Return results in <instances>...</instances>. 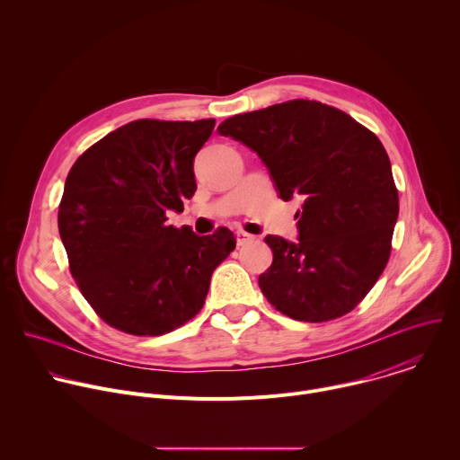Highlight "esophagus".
I'll return each instance as SVG.
<instances>
[{"instance_id": "esophagus-1", "label": "esophagus", "mask_w": 460, "mask_h": 460, "mask_svg": "<svg viewBox=\"0 0 460 460\" xmlns=\"http://www.w3.org/2000/svg\"><path fill=\"white\" fill-rule=\"evenodd\" d=\"M251 240H254L252 234H249V233H245V231H238V233H236V243H238V245H245V243H249Z\"/></svg>"}]
</instances>
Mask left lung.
Returning a JSON list of instances; mask_svg holds the SVG:
<instances>
[{
  "mask_svg": "<svg viewBox=\"0 0 460 460\" xmlns=\"http://www.w3.org/2000/svg\"><path fill=\"white\" fill-rule=\"evenodd\" d=\"M218 133L260 156L282 200H302L298 240L266 236L273 264L258 277L261 293L295 320L349 313L382 275L399 217L380 140L349 114L311 100L236 114Z\"/></svg>",
  "mask_w": 460,
  "mask_h": 460,
  "instance_id": "obj_1",
  "label": "left lung"
}]
</instances>
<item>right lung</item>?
Instances as JSON below:
<instances>
[{
  "instance_id": "right-lung-1",
  "label": "right lung",
  "mask_w": 460,
  "mask_h": 460,
  "mask_svg": "<svg viewBox=\"0 0 460 460\" xmlns=\"http://www.w3.org/2000/svg\"><path fill=\"white\" fill-rule=\"evenodd\" d=\"M215 119L130 121L69 171L58 229L91 307L116 330L158 337L206 302L211 275L236 247L227 227L199 236L165 224L196 190L192 162Z\"/></svg>"
}]
</instances>
